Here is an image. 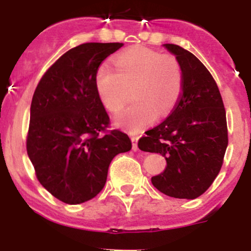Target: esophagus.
Returning a JSON list of instances; mask_svg holds the SVG:
<instances>
[{"instance_id":"obj_1","label":"esophagus","mask_w":251,"mask_h":251,"mask_svg":"<svg viewBox=\"0 0 251 251\" xmlns=\"http://www.w3.org/2000/svg\"><path fill=\"white\" fill-rule=\"evenodd\" d=\"M131 141H132V148H133V151H137L138 149V137H136V136H132V137H131Z\"/></svg>"}]
</instances>
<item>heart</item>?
<instances>
[{
	"mask_svg": "<svg viewBox=\"0 0 251 251\" xmlns=\"http://www.w3.org/2000/svg\"><path fill=\"white\" fill-rule=\"evenodd\" d=\"M113 64H102L95 75V86L102 104L111 113L123 109L132 88L133 102L118 116L116 123L137 132L174 109L182 92V69L171 54L146 47H132L114 57Z\"/></svg>",
	"mask_w": 251,
	"mask_h": 251,
	"instance_id": "heart-1",
	"label": "heart"
}]
</instances>
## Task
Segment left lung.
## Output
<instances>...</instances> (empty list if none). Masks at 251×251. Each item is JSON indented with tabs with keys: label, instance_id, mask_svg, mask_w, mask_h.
<instances>
[{
	"label": "left lung",
	"instance_id": "1",
	"mask_svg": "<svg viewBox=\"0 0 251 251\" xmlns=\"http://www.w3.org/2000/svg\"><path fill=\"white\" fill-rule=\"evenodd\" d=\"M182 69V95L173 113L138 141L141 151L160 153L166 168L151 177L158 191L196 199L221 170L228 146L226 110L219 87L203 63L177 45H163Z\"/></svg>",
	"mask_w": 251,
	"mask_h": 251
}]
</instances>
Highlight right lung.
<instances>
[{
	"instance_id": "1",
	"label": "right lung",
	"mask_w": 251,
	"mask_h": 251,
	"mask_svg": "<svg viewBox=\"0 0 251 251\" xmlns=\"http://www.w3.org/2000/svg\"><path fill=\"white\" fill-rule=\"evenodd\" d=\"M120 47L90 42L72 48L47 70L32 96L27 155L40 183L63 203L95 198L114 156L132 147L119 130L102 135L109 116L95 86L100 64Z\"/></svg>"
}]
</instances>
